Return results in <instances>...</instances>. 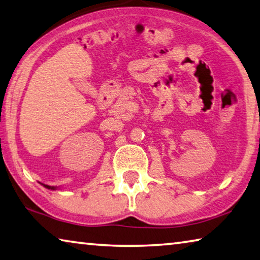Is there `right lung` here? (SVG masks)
<instances>
[{
    "label": "right lung",
    "mask_w": 260,
    "mask_h": 260,
    "mask_svg": "<svg viewBox=\"0 0 260 260\" xmlns=\"http://www.w3.org/2000/svg\"><path fill=\"white\" fill-rule=\"evenodd\" d=\"M44 187H47V188H49V189H50V188H51V189H54L53 187H51V186H48V185H44Z\"/></svg>",
    "instance_id": "right-lung-1"
}]
</instances>
